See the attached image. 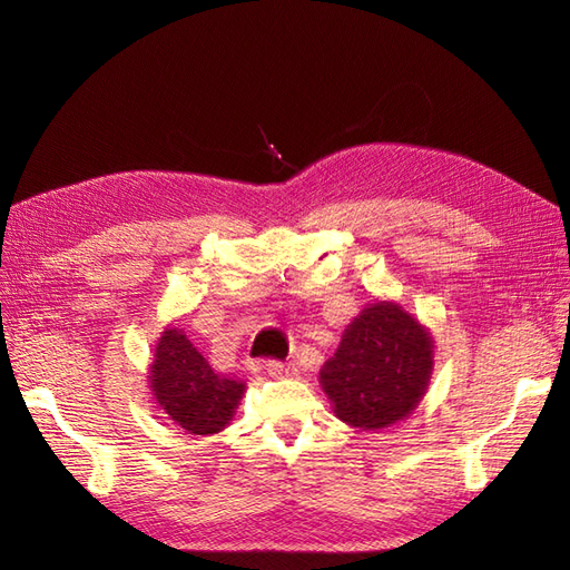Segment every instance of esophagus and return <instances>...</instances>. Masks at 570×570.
<instances>
[{"instance_id": "esophagus-1", "label": "esophagus", "mask_w": 570, "mask_h": 570, "mask_svg": "<svg viewBox=\"0 0 570 570\" xmlns=\"http://www.w3.org/2000/svg\"><path fill=\"white\" fill-rule=\"evenodd\" d=\"M266 373L271 377H289V375H295V366L285 364V361H278V358H271V361H266Z\"/></svg>"}]
</instances>
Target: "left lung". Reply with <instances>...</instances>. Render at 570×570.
<instances>
[{"mask_svg":"<svg viewBox=\"0 0 570 570\" xmlns=\"http://www.w3.org/2000/svg\"><path fill=\"white\" fill-rule=\"evenodd\" d=\"M433 375V337L394 302L368 304L321 368V387L340 421L381 430L419 406Z\"/></svg>","mask_w":570,"mask_h":570,"instance_id":"1","label":"left lung"}]
</instances>
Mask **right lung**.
Listing matches in <instances>:
<instances>
[{
    "label": "right lung",
    "instance_id": "add662e5",
    "mask_svg": "<svg viewBox=\"0 0 570 570\" xmlns=\"http://www.w3.org/2000/svg\"><path fill=\"white\" fill-rule=\"evenodd\" d=\"M154 400L189 435L226 428L245 394V383L216 373L180 327H166L149 371Z\"/></svg>",
    "mask_w": 570,
    "mask_h": 570
}]
</instances>
